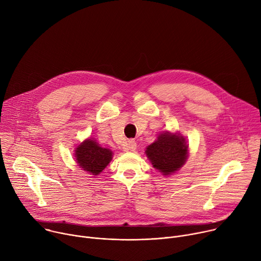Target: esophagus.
Masks as SVG:
<instances>
[{
	"label": "esophagus",
	"instance_id": "34e87169",
	"mask_svg": "<svg viewBox=\"0 0 261 261\" xmlns=\"http://www.w3.org/2000/svg\"><path fill=\"white\" fill-rule=\"evenodd\" d=\"M136 147H137V143L135 142V140H133V139L128 140V143L126 145V151L133 152V151L136 150Z\"/></svg>",
	"mask_w": 261,
	"mask_h": 261
}]
</instances>
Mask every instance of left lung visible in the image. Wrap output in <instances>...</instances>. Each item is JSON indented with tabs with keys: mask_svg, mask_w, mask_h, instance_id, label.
Masks as SVG:
<instances>
[{
	"mask_svg": "<svg viewBox=\"0 0 261 261\" xmlns=\"http://www.w3.org/2000/svg\"><path fill=\"white\" fill-rule=\"evenodd\" d=\"M144 153L154 168L168 176L185 165L189 156V144L180 133L164 131L145 147Z\"/></svg>",
	"mask_w": 261,
	"mask_h": 261,
	"instance_id": "left-lung-1",
	"label": "left lung"
}]
</instances>
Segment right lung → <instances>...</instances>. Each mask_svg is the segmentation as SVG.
<instances>
[{
  "label": "right lung",
  "instance_id": "1",
  "mask_svg": "<svg viewBox=\"0 0 261 261\" xmlns=\"http://www.w3.org/2000/svg\"><path fill=\"white\" fill-rule=\"evenodd\" d=\"M113 151L101 146L91 137L77 144L74 150V159L77 166L93 175H99L113 160Z\"/></svg>",
  "mask_w": 261,
  "mask_h": 261
}]
</instances>
